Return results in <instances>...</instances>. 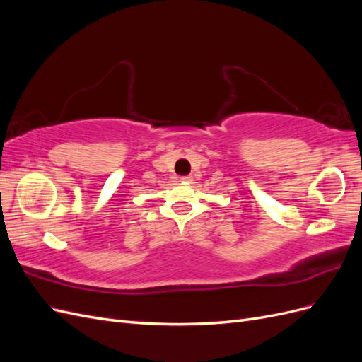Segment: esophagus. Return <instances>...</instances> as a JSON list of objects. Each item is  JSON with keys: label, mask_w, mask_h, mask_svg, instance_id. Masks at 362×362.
<instances>
[{"label": "esophagus", "mask_w": 362, "mask_h": 362, "mask_svg": "<svg viewBox=\"0 0 362 362\" xmlns=\"http://www.w3.org/2000/svg\"><path fill=\"white\" fill-rule=\"evenodd\" d=\"M181 181H184V182H190V181H192V177H182V178H181Z\"/></svg>", "instance_id": "1"}]
</instances>
